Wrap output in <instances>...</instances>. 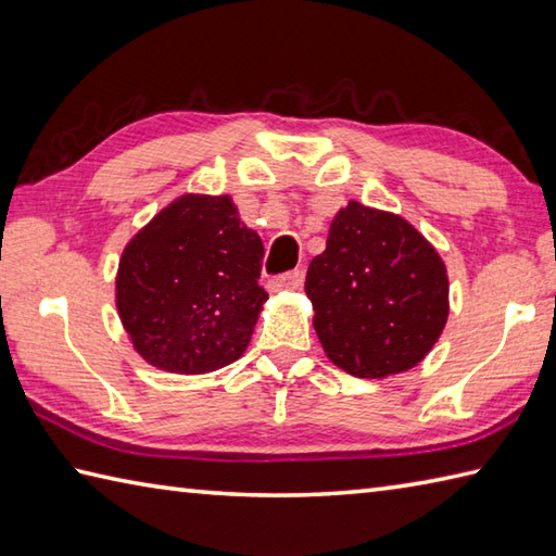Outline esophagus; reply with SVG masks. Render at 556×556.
Wrapping results in <instances>:
<instances>
[{
	"mask_svg": "<svg viewBox=\"0 0 556 556\" xmlns=\"http://www.w3.org/2000/svg\"><path fill=\"white\" fill-rule=\"evenodd\" d=\"M303 281V269H291L285 271V275H279L269 281V291H285V289H299Z\"/></svg>",
	"mask_w": 556,
	"mask_h": 556,
	"instance_id": "1",
	"label": "esophagus"
}]
</instances>
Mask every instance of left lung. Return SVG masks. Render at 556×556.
<instances>
[{
  "label": "left lung",
  "instance_id": "1",
  "mask_svg": "<svg viewBox=\"0 0 556 556\" xmlns=\"http://www.w3.org/2000/svg\"><path fill=\"white\" fill-rule=\"evenodd\" d=\"M325 353L353 377L404 372L428 356L448 315L442 257L406 219L349 203L305 277Z\"/></svg>",
  "mask_w": 556,
  "mask_h": 556
}]
</instances>
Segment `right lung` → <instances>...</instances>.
Returning a JSON list of instances; mask_svg holds the SVG:
<instances>
[{
  "mask_svg": "<svg viewBox=\"0 0 556 556\" xmlns=\"http://www.w3.org/2000/svg\"><path fill=\"white\" fill-rule=\"evenodd\" d=\"M265 248L229 195H184L126 245L116 308L134 349L179 375L212 372L245 351L267 291Z\"/></svg>",
  "mask_w": 556,
  "mask_h": 556,
  "instance_id": "obj_1",
  "label": "right lung"
}]
</instances>
